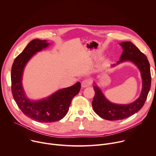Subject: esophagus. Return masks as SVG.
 Returning a JSON list of instances; mask_svg holds the SVG:
<instances>
[{
    "label": "esophagus",
    "mask_w": 156,
    "mask_h": 156,
    "mask_svg": "<svg viewBox=\"0 0 156 156\" xmlns=\"http://www.w3.org/2000/svg\"><path fill=\"white\" fill-rule=\"evenodd\" d=\"M90 85V80L89 79H84L81 83V86L83 88H85Z\"/></svg>",
    "instance_id": "1"
}]
</instances>
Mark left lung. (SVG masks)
I'll return each instance as SVG.
<instances>
[{
  "instance_id": "8db88e82",
  "label": "left lung",
  "mask_w": 156,
  "mask_h": 156,
  "mask_svg": "<svg viewBox=\"0 0 156 156\" xmlns=\"http://www.w3.org/2000/svg\"><path fill=\"white\" fill-rule=\"evenodd\" d=\"M119 45L123 48V53L119 61L112 66L115 67L126 61L133 62L141 73L143 86L140 97L135 101L126 105L116 104L110 101L96 82H94L95 94L92 101L93 109L101 118L111 121L127 118L140 111L146 101L151 83L150 64L146 55L130 41L120 43Z\"/></svg>"
}]
</instances>
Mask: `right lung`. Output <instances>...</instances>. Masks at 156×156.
Returning <instances> with one entry per match:
<instances>
[{"mask_svg": "<svg viewBox=\"0 0 156 156\" xmlns=\"http://www.w3.org/2000/svg\"><path fill=\"white\" fill-rule=\"evenodd\" d=\"M50 45L46 40L34 39L17 56L12 67V92L16 103L27 116L41 123H51L62 119L67 114L73 98L80 89V83L58 90L49 97L38 100H30L26 95L22 85L24 69L31 58L38 52Z\"/></svg>", "mask_w": 156, "mask_h": 156, "instance_id": "add662e5", "label": "right lung"}]
</instances>
